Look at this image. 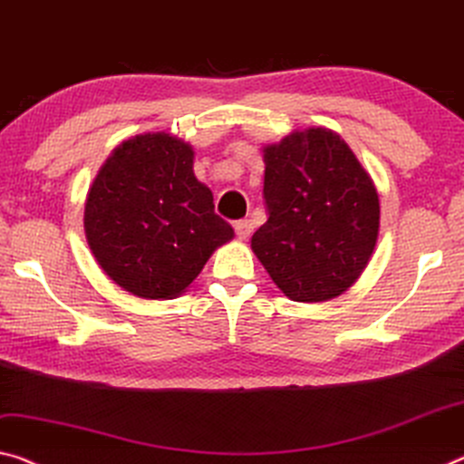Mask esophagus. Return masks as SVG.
Returning a JSON list of instances; mask_svg holds the SVG:
<instances>
[{"instance_id":"obj_1","label":"esophagus","mask_w":464,"mask_h":464,"mask_svg":"<svg viewBox=\"0 0 464 464\" xmlns=\"http://www.w3.org/2000/svg\"><path fill=\"white\" fill-rule=\"evenodd\" d=\"M235 235H237L239 239H247L249 237V233H252V229H254V225H252V220H235Z\"/></svg>"}]
</instances>
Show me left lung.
<instances>
[{"mask_svg": "<svg viewBox=\"0 0 464 464\" xmlns=\"http://www.w3.org/2000/svg\"><path fill=\"white\" fill-rule=\"evenodd\" d=\"M268 220L252 249L286 297L326 301L362 276L376 247L380 200L341 136L293 131L264 149Z\"/></svg>", "mask_w": 464, "mask_h": 464, "instance_id": "left-lung-1", "label": "left lung"}]
</instances>
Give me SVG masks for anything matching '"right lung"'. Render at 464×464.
Instances as JSON below:
<instances>
[{
	"label": "right lung",
	"instance_id": "1",
	"mask_svg": "<svg viewBox=\"0 0 464 464\" xmlns=\"http://www.w3.org/2000/svg\"><path fill=\"white\" fill-rule=\"evenodd\" d=\"M84 231L101 268L144 299L178 297L233 237L196 179L192 146L163 131L113 150L88 192Z\"/></svg>",
	"mask_w": 464,
	"mask_h": 464
}]
</instances>
